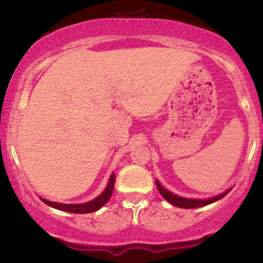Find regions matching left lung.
I'll return each instance as SVG.
<instances>
[{"mask_svg": "<svg viewBox=\"0 0 263 263\" xmlns=\"http://www.w3.org/2000/svg\"><path fill=\"white\" fill-rule=\"evenodd\" d=\"M156 184H157V188H158V192L161 193L162 197L164 198L168 203L176 205V206H178V208H183V209H193V208L205 206V205H209L211 203H214V201L220 200V199L224 198L225 195L230 192V189H229V190H226L225 193H222V194L216 195V197L209 198V199H188V198L178 197V195L171 193L170 190L164 189L161 184L157 182V180H156Z\"/></svg>", "mask_w": 263, "mask_h": 263, "instance_id": "1", "label": "left lung"}]
</instances>
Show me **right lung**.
Wrapping results in <instances>:
<instances>
[{"label": "right lung", "mask_w": 263, "mask_h": 263, "mask_svg": "<svg viewBox=\"0 0 263 263\" xmlns=\"http://www.w3.org/2000/svg\"><path fill=\"white\" fill-rule=\"evenodd\" d=\"M114 185H115V176L114 174H111L106 189H105L98 198H95L93 200L87 201V203H84V204H62V203H55V201L45 200L43 198L41 199L43 203L54 208V209L69 211V213H75V214L93 213V211L99 210L101 206H104V205L110 200V197L112 195V192H114Z\"/></svg>", "instance_id": "obj_1"}]
</instances>
